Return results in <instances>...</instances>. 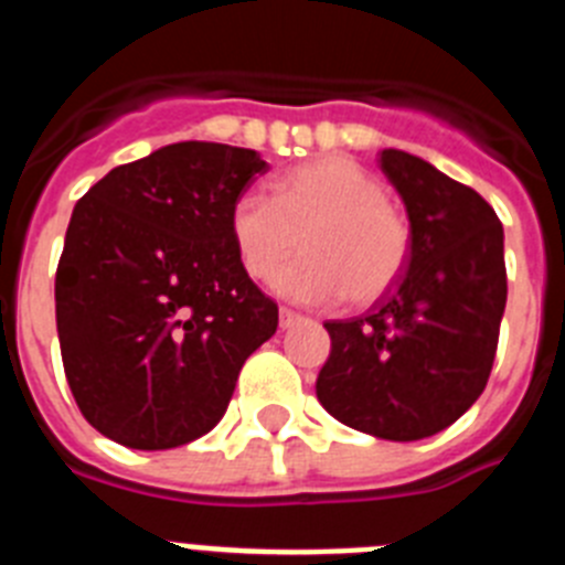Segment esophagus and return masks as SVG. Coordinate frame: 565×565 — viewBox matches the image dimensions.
Here are the masks:
<instances>
[{
  "label": "esophagus",
  "instance_id": "34e87169",
  "mask_svg": "<svg viewBox=\"0 0 565 565\" xmlns=\"http://www.w3.org/2000/svg\"><path fill=\"white\" fill-rule=\"evenodd\" d=\"M302 322V313L291 311V308H279V328H291Z\"/></svg>",
  "mask_w": 565,
  "mask_h": 565
}]
</instances>
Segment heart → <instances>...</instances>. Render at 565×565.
Listing matches in <instances>:
<instances>
[{
    "label": "heart",
    "mask_w": 565,
    "mask_h": 565,
    "mask_svg": "<svg viewBox=\"0 0 565 565\" xmlns=\"http://www.w3.org/2000/svg\"><path fill=\"white\" fill-rule=\"evenodd\" d=\"M228 232L254 279L271 277L302 239L306 254L274 277L277 291L299 302H376L398 282L413 246L411 226L387 203V186L339 154L288 169L271 194H239Z\"/></svg>",
    "instance_id": "heart-1"
}]
</instances>
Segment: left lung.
Here are the masks:
<instances>
[{"label": "left lung", "mask_w": 565, "mask_h": 565, "mask_svg": "<svg viewBox=\"0 0 565 565\" xmlns=\"http://www.w3.org/2000/svg\"><path fill=\"white\" fill-rule=\"evenodd\" d=\"M379 167L411 217V259L364 317L328 319L331 356L317 398L337 422L387 441L447 430L492 373L507 308L503 228L476 189L416 154Z\"/></svg>", "instance_id": "obj_1"}]
</instances>
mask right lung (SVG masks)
I'll use <instances>...</instances> for the list:
<instances>
[{"instance_id": "obj_1", "label": "right lung", "mask_w": 565, "mask_h": 565, "mask_svg": "<svg viewBox=\"0 0 565 565\" xmlns=\"http://www.w3.org/2000/svg\"><path fill=\"white\" fill-rule=\"evenodd\" d=\"M268 163L228 143H169L115 167L73 209L56 268L64 376L102 436L172 450L206 436L277 302L239 266L228 212Z\"/></svg>"}]
</instances>
